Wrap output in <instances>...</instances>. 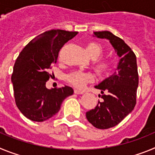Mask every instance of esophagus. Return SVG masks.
Segmentation results:
<instances>
[{"mask_svg":"<svg viewBox=\"0 0 155 155\" xmlns=\"http://www.w3.org/2000/svg\"><path fill=\"white\" fill-rule=\"evenodd\" d=\"M84 91H81V90H79V89H74V93L77 94H84Z\"/></svg>","mask_w":155,"mask_h":155,"instance_id":"34e87169","label":"esophagus"}]
</instances>
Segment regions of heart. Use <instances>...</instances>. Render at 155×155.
<instances>
[{
    "label": "heart",
    "mask_w": 155,
    "mask_h": 155,
    "mask_svg": "<svg viewBox=\"0 0 155 155\" xmlns=\"http://www.w3.org/2000/svg\"><path fill=\"white\" fill-rule=\"evenodd\" d=\"M102 49L98 43L91 42L85 46V52L91 58H96L101 54ZM113 62L111 58H101L94 61V67L101 74H106L113 69ZM94 76L92 74L84 71H74L68 75V81L77 87H83L87 83L92 81Z\"/></svg>",
    "instance_id": "b5f03b06"
}]
</instances>
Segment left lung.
Here are the masks:
<instances>
[{"label":"left lung","mask_w":155,"mask_h":155,"mask_svg":"<svg viewBox=\"0 0 155 155\" xmlns=\"http://www.w3.org/2000/svg\"><path fill=\"white\" fill-rule=\"evenodd\" d=\"M93 34L94 37L108 39L120 57L114 73L94 86L101 90L102 101H98L96 107L86 113L90 124L105 130L120 124L136 105L138 87L137 57L123 39L110 31H94Z\"/></svg>","instance_id":"left-lung-1"}]
</instances>
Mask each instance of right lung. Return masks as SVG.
I'll return each instance as SVG.
<instances>
[{"instance_id":"right-lung-1","label":"right lung","mask_w":155,"mask_h":155,"mask_svg":"<svg viewBox=\"0 0 155 155\" xmlns=\"http://www.w3.org/2000/svg\"><path fill=\"white\" fill-rule=\"evenodd\" d=\"M78 31L53 29L40 34L21 50L14 65L12 82L17 107L26 118L43 122L61 109L63 101L73 94L69 86L48 89V69L56 64L60 50Z\"/></svg>"}]
</instances>
